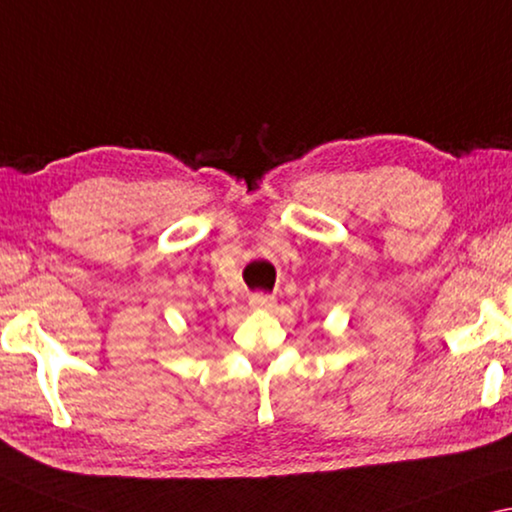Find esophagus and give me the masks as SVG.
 Returning a JSON list of instances; mask_svg holds the SVG:
<instances>
[{
	"instance_id": "esophagus-1",
	"label": "esophagus",
	"mask_w": 512,
	"mask_h": 512,
	"mask_svg": "<svg viewBox=\"0 0 512 512\" xmlns=\"http://www.w3.org/2000/svg\"><path fill=\"white\" fill-rule=\"evenodd\" d=\"M249 306H251V309H256V311H267V309H272V306H274V297L267 295V293H254L249 297Z\"/></svg>"
}]
</instances>
